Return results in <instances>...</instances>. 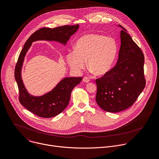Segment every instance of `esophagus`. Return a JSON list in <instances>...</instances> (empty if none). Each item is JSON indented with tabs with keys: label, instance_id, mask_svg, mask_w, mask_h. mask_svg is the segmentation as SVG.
<instances>
[{
	"label": "esophagus",
	"instance_id": "obj_1",
	"mask_svg": "<svg viewBox=\"0 0 159 159\" xmlns=\"http://www.w3.org/2000/svg\"><path fill=\"white\" fill-rule=\"evenodd\" d=\"M83 81L84 82H86V83H87V82H89V81H90V79L87 77H84V78H83Z\"/></svg>",
	"mask_w": 159,
	"mask_h": 159
}]
</instances>
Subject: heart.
I'll return each mask as SVG.
<instances>
[{
	"label": "heart",
	"mask_w": 159,
	"mask_h": 159,
	"mask_svg": "<svg viewBox=\"0 0 159 159\" xmlns=\"http://www.w3.org/2000/svg\"><path fill=\"white\" fill-rule=\"evenodd\" d=\"M118 52V45L112 37L97 34H89L81 37L75 44V50L68 52L67 62L77 72L85 66L96 75H103L112 67Z\"/></svg>",
	"instance_id": "obj_1"
}]
</instances>
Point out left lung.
<instances>
[{"label":"left lung","mask_w":159,"mask_h":159,"mask_svg":"<svg viewBox=\"0 0 159 159\" xmlns=\"http://www.w3.org/2000/svg\"><path fill=\"white\" fill-rule=\"evenodd\" d=\"M120 48L117 64L95 80V100L106 112H119L134 103L145 87L144 56L140 48L121 25Z\"/></svg>","instance_id":"1"}]
</instances>
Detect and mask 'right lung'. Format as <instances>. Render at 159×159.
Segmentation results:
<instances>
[{
	"instance_id": "obj_1",
	"label": "right lung",
	"mask_w": 159,
	"mask_h": 159,
	"mask_svg": "<svg viewBox=\"0 0 159 159\" xmlns=\"http://www.w3.org/2000/svg\"><path fill=\"white\" fill-rule=\"evenodd\" d=\"M79 27V24H77L66 25L54 29L41 28L27 39L20 53L14 72L19 89V100L25 108L39 117L50 118L63 112L69 103L73 89L80 84L82 77L64 78L48 93L40 97L31 95L25 88L21 78V69L26 53L32 43L37 40H54L66 45Z\"/></svg>"
}]
</instances>
